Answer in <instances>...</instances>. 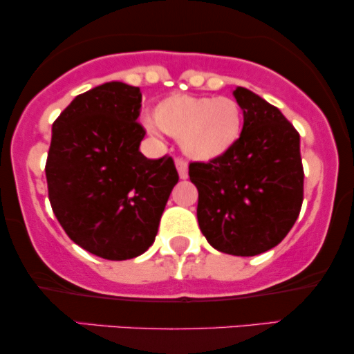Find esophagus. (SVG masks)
Masks as SVG:
<instances>
[{
	"mask_svg": "<svg viewBox=\"0 0 354 354\" xmlns=\"http://www.w3.org/2000/svg\"><path fill=\"white\" fill-rule=\"evenodd\" d=\"M176 167H177L178 176H180V178H187L188 177V164H187L185 159L177 158L176 159Z\"/></svg>",
	"mask_w": 354,
	"mask_h": 354,
	"instance_id": "1",
	"label": "esophagus"
}]
</instances>
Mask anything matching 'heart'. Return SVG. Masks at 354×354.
Instances as JSON below:
<instances>
[{
    "label": "heart",
    "mask_w": 354,
    "mask_h": 354,
    "mask_svg": "<svg viewBox=\"0 0 354 354\" xmlns=\"http://www.w3.org/2000/svg\"><path fill=\"white\" fill-rule=\"evenodd\" d=\"M147 127L158 135L161 130L180 138L188 156L211 161L236 143L241 130V111L230 98L195 95H171L154 108V120Z\"/></svg>",
    "instance_id": "heart-1"
}]
</instances>
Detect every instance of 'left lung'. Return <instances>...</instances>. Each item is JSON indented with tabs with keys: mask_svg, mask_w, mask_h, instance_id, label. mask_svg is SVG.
Masks as SVG:
<instances>
[{
	"mask_svg": "<svg viewBox=\"0 0 354 354\" xmlns=\"http://www.w3.org/2000/svg\"><path fill=\"white\" fill-rule=\"evenodd\" d=\"M234 96L243 109L240 138L219 158L190 162L188 176L198 188V224L212 248L256 256L277 246L301 211L299 133L248 88L239 86Z\"/></svg>",
	"mask_w": 354,
	"mask_h": 354,
	"instance_id": "8db88e82",
	"label": "left lung"
}]
</instances>
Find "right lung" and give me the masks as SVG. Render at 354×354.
Instances as JSON below:
<instances>
[{
    "label": "right lung",
    "mask_w": 354,
    "mask_h": 354,
    "mask_svg": "<svg viewBox=\"0 0 354 354\" xmlns=\"http://www.w3.org/2000/svg\"><path fill=\"white\" fill-rule=\"evenodd\" d=\"M142 91L108 82L75 96L53 122L48 198L69 239L109 261L143 254L178 182L171 156L140 153Z\"/></svg>",
    "instance_id": "right-lung-1"
}]
</instances>
